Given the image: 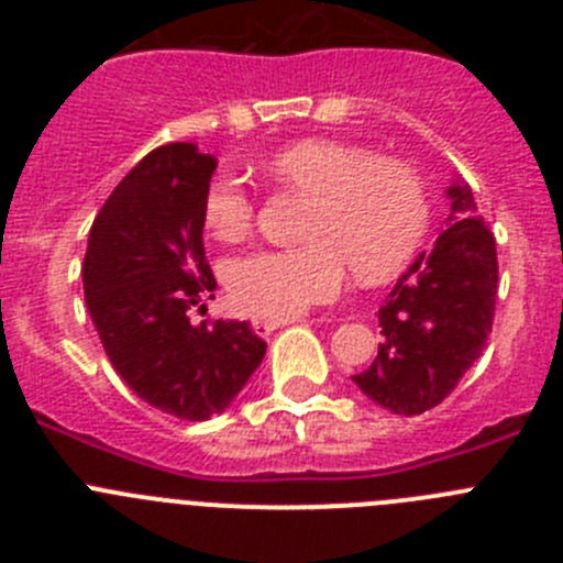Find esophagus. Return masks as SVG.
<instances>
[{
    "label": "esophagus",
    "instance_id": "obj_1",
    "mask_svg": "<svg viewBox=\"0 0 563 563\" xmlns=\"http://www.w3.org/2000/svg\"><path fill=\"white\" fill-rule=\"evenodd\" d=\"M287 321H276V318H253V332L256 335H271L273 330H278V327H285Z\"/></svg>",
    "mask_w": 563,
    "mask_h": 563
}]
</instances>
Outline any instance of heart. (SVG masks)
<instances>
[{
	"label": "heart",
	"instance_id": "1",
	"mask_svg": "<svg viewBox=\"0 0 563 563\" xmlns=\"http://www.w3.org/2000/svg\"><path fill=\"white\" fill-rule=\"evenodd\" d=\"M271 177L312 197L301 236L307 245L258 251L231 262L233 307L287 321L327 305L346 285L350 267L366 285L397 276L429 233L431 206L422 180L397 161L338 141H301L271 161ZM213 236L239 242L256 222V200L233 177H217L202 197Z\"/></svg>",
	"mask_w": 563,
	"mask_h": 563
}]
</instances>
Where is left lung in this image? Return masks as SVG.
Wrapping results in <instances>:
<instances>
[{"mask_svg":"<svg viewBox=\"0 0 563 563\" xmlns=\"http://www.w3.org/2000/svg\"><path fill=\"white\" fill-rule=\"evenodd\" d=\"M449 200V228L397 278L380 307L383 343L375 363L352 375L363 395L395 415L440 406L494 330L496 239L476 213L467 183H454Z\"/></svg>","mask_w":563,"mask_h":563,"instance_id":"obj_1","label":"left lung"}]
</instances>
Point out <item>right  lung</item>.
Segmentation results:
<instances>
[{"label": "right lung", "mask_w": 563, "mask_h": 563, "mask_svg": "<svg viewBox=\"0 0 563 563\" xmlns=\"http://www.w3.org/2000/svg\"><path fill=\"white\" fill-rule=\"evenodd\" d=\"M213 168L194 143L148 152L103 202L84 256V298L109 363L180 420L225 411L267 350L247 321L188 318L217 290L202 247Z\"/></svg>", "instance_id": "right-lung-1"}]
</instances>
